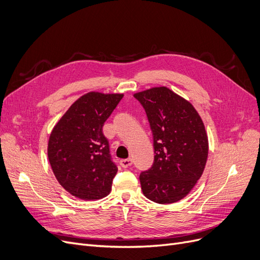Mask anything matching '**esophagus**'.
<instances>
[{
  "label": "esophagus",
  "instance_id": "1",
  "mask_svg": "<svg viewBox=\"0 0 260 260\" xmlns=\"http://www.w3.org/2000/svg\"><path fill=\"white\" fill-rule=\"evenodd\" d=\"M120 165H121V168H123V169L129 168V166L132 165V159H123V160H120Z\"/></svg>",
  "mask_w": 260,
  "mask_h": 260
}]
</instances>
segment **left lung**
<instances>
[{
  "label": "left lung",
  "instance_id": "left-lung-1",
  "mask_svg": "<svg viewBox=\"0 0 260 260\" xmlns=\"http://www.w3.org/2000/svg\"><path fill=\"white\" fill-rule=\"evenodd\" d=\"M147 114L154 160L142 172L143 194L158 204L176 203L190 193L208 158V137L191 103L165 86L134 94Z\"/></svg>",
  "mask_w": 260,
  "mask_h": 260
}]
</instances>
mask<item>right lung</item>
I'll return each instance as SVG.
<instances>
[{"mask_svg":"<svg viewBox=\"0 0 260 260\" xmlns=\"http://www.w3.org/2000/svg\"><path fill=\"white\" fill-rule=\"evenodd\" d=\"M122 97L87 92L72 103L50 134L52 171L59 184L78 199L100 200L111 192L117 166L102 127Z\"/></svg>","mask_w":260,"mask_h":260,"instance_id":"1","label":"right lung"}]
</instances>
